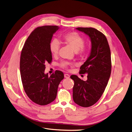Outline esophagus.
Masks as SVG:
<instances>
[{"mask_svg":"<svg viewBox=\"0 0 132 132\" xmlns=\"http://www.w3.org/2000/svg\"><path fill=\"white\" fill-rule=\"evenodd\" d=\"M64 77H65V78H66V79H69V77H70V75H69V74H67V73H65V75H64Z\"/></svg>","mask_w":132,"mask_h":132,"instance_id":"esophagus-1","label":"esophagus"}]
</instances>
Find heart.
I'll use <instances>...</instances> for the list:
<instances>
[{
  "label": "heart",
  "mask_w": 132,
  "mask_h": 132,
  "mask_svg": "<svg viewBox=\"0 0 132 132\" xmlns=\"http://www.w3.org/2000/svg\"><path fill=\"white\" fill-rule=\"evenodd\" d=\"M62 39L64 42L70 46L79 56H84L86 54L87 49L84 46L85 39L79 33L75 32L67 33L63 35ZM60 47V45L58 40L55 39L51 41L49 45V50L52 56H56L57 55ZM72 64L67 62H62L60 65V67L64 69H68L69 67Z\"/></svg>",
  "instance_id": "heart-1"
}]
</instances>
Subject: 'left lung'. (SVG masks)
<instances>
[{"label":"left lung","mask_w":132,"mask_h":132,"mask_svg":"<svg viewBox=\"0 0 132 132\" xmlns=\"http://www.w3.org/2000/svg\"><path fill=\"white\" fill-rule=\"evenodd\" d=\"M76 29L88 35L92 42V50L88 59L80 68V73L87 74L83 81L76 75H71L74 81L73 100L82 107L95 104L106 88L111 74V61L110 47L103 33L91 27Z\"/></svg>","instance_id":"left-lung-1"}]
</instances>
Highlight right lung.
Returning <instances> with one entry per match:
<instances>
[{
  "mask_svg": "<svg viewBox=\"0 0 132 132\" xmlns=\"http://www.w3.org/2000/svg\"><path fill=\"white\" fill-rule=\"evenodd\" d=\"M57 26L36 28L24 43L20 59L22 85L27 95L33 102L46 105L55 100L63 73L56 70L50 76L45 73L46 63H51L52 57L49 45Z\"/></svg>",
  "mask_w": 132,
  "mask_h": 132,
  "instance_id": "add662e5",
  "label": "right lung"
}]
</instances>
